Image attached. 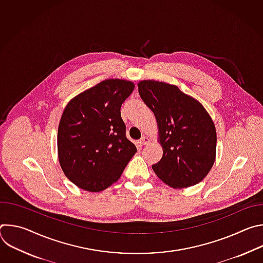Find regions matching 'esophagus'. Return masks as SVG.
<instances>
[{
  "instance_id": "1",
  "label": "esophagus",
  "mask_w": 263,
  "mask_h": 263,
  "mask_svg": "<svg viewBox=\"0 0 263 263\" xmlns=\"http://www.w3.org/2000/svg\"><path fill=\"white\" fill-rule=\"evenodd\" d=\"M151 142V140H149V138L147 137V136H143L140 140H139V144L140 145H145V144H147V143H149Z\"/></svg>"
}]
</instances>
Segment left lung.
Listing matches in <instances>:
<instances>
[{
	"instance_id": "8db88e82",
	"label": "left lung",
	"mask_w": 263,
	"mask_h": 263,
	"mask_svg": "<svg viewBox=\"0 0 263 263\" xmlns=\"http://www.w3.org/2000/svg\"><path fill=\"white\" fill-rule=\"evenodd\" d=\"M137 86L156 118L163 149L153 171L173 189L198 184L210 172L216 155L215 126L207 110L176 85L142 80Z\"/></svg>"
}]
</instances>
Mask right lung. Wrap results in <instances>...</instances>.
<instances>
[{"instance_id":"obj_1","label":"right lung","mask_w":263,"mask_h":263,"mask_svg":"<svg viewBox=\"0 0 263 263\" xmlns=\"http://www.w3.org/2000/svg\"><path fill=\"white\" fill-rule=\"evenodd\" d=\"M134 87L132 81L107 79L65 106L58 126V159L64 175L79 189L106 190L136 153L121 118V106Z\"/></svg>"}]
</instances>
